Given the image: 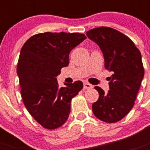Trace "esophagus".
Masks as SVG:
<instances>
[{
    "label": "esophagus",
    "instance_id": "obj_1",
    "mask_svg": "<svg viewBox=\"0 0 150 150\" xmlns=\"http://www.w3.org/2000/svg\"><path fill=\"white\" fill-rule=\"evenodd\" d=\"M83 88H84V89H89V88H92V85L87 83V82H85V83H83Z\"/></svg>",
    "mask_w": 150,
    "mask_h": 150
}]
</instances>
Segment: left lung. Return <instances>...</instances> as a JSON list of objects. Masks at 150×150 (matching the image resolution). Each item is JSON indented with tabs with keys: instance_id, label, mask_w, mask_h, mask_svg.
<instances>
[{
	"instance_id": "left-lung-1",
	"label": "left lung",
	"mask_w": 150,
	"mask_h": 150,
	"mask_svg": "<svg viewBox=\"0 0 150 150\" xmlns=\"http://www.w3.org/2000/svg\"><path fill=\"white\" fill-rule=\"evenodd\" d=\"M86 35L98 45L104 55V67L112 73L107 94L100 87H95L99 98L92 104V111L104 122H116L134 105L144 76L141 54L128 37L112 28H96L88 30Z\"/></svg>"
}]
</instances>
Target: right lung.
Instances as JSON below:
<instances>
[{
    "instance_id": "1",
    "label": "right lung",
    "mask_w": 150,
    "mask_h": 150,
    "mask_svg": "<svg viewBox=\"0 0 150 150\" xmlns=\"http://www.w3.org/2000/svg\"><path fill=\"white\" fill-rule=\"evenodd\" d=\"M86 38L79 33L45 32L30 37L17 64L21 95L26 109L41 126L55 129L65 123L81 81L59 88L56 76L69 64L71 50Z\"/></svg>"
}]
</instances>
